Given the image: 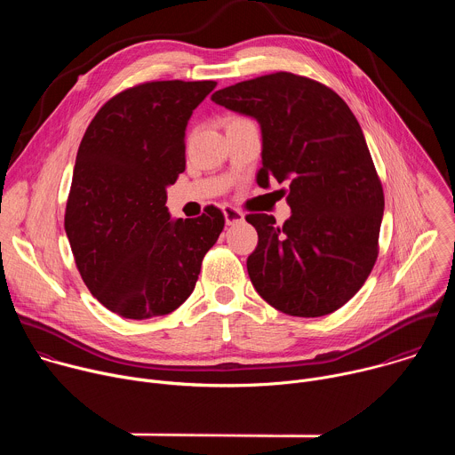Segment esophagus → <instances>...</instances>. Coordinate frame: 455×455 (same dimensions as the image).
<instances>
[{
	"label": "esophagus",
	"mask_w": 455,
	"mask_h": 455,
	"mask_svg": "<svg viewBox=\"0 0 455 455\" xmlns=\"http://www.w3.org/2000/svg\"><path fill=\"white\" fill-rule=\"evenodd\" d=\"M223 216H225V223L227 225H237V223L244 221V214L239 209L232 207V205H225L223 207Z\"/></svg>",
	"instance_id": "obj_1"
}]
</instances>
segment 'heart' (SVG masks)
I'll list each match as a JSON object with an SVG mask.
<instances>
[{
	"mask_svg": "<svg viewBox=\"0 0 455 455\" xmlns=\"http://www.w3.org/2000/svg\"><path fill=\"white\" fill-rule=\"evenodd\" d=\"M232 120H235V118H232Z\"/></svg>",
	"mask_w": 455,
	"mask_h": 455,
	"instance_id": "obj_1",
	"label": "heart"
}]
</instances>
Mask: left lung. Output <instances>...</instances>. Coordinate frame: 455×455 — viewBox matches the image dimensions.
<instances>
[{
  "label": "left lung",
  "instance_id": "left-lung-1",
  "mask_svg": "<svg viewBox=\"0 0 455 455\" xmlns=\"http://www.w3.org/2000/svg\"><path fill=\"white\" fill-rule=\"evenodd\" d=\"M212 100L261 127L257 185L288 183L283 227L246 216L259 235L246 259L253 288L291 316L337 311L374 267L385 205L358 120L333 90L288 72L218 90Z\"/></svg>",
  "mask_w": 455,
  "mask_h": 455
}]
</instances>
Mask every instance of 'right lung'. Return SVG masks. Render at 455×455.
I'll return each mask as SVG.
<instances>
[{
	"label": "right lung",
	"mask_w": 455,
	"mask_h": 455,
	"mask_svg": "<svg viewBox=\"0 0 455 455\" xmlns=\"http://www.w3.org/2000/svg\"><path fill=\"white\" fill-rule=\"evenodd\" d=\"M214 81H156L108 100L77 151L64 228L92 295L124 318L169 315L196 286L225 218L174 220L167 187L185 171V129Z\"/></svg>",
	"instance_id": "right-lung-1"
}]
</instances>
